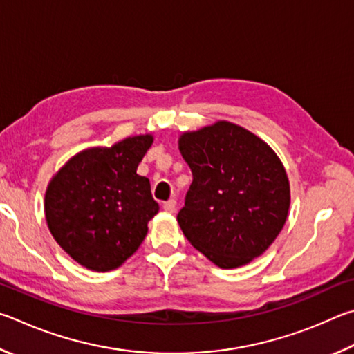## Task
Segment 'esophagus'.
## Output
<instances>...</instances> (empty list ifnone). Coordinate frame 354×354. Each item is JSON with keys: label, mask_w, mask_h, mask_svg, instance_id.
<instances>
[{"label": "esophagus", "mask_w": 354, "mask_h": 354, "mask_svg": "<svg viewBox=\"0 0 354 354\" xmlns=\"http://www.w3.org/2000/svg\"><path fill=\"white\" fill-rule=\"evenodd\" d=\"M176 207H177L176 199H169V201L163 203L165 212H167V213H174V212H176Z\"/></svg>", "instance_id": "34e87169"}]
</instances>
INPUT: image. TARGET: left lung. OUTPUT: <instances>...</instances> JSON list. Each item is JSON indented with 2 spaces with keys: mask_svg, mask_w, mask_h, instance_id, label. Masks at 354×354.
<instances>
[{
  "mask_svg": "<svg viewBox=\"0 0 354 354\" xmlns=\"http://www.w3.org/2000/svg\"><path fill=\"white\" fill-rule=\"evenodd\" d=\"M178 149L193 183L177 221L194 249L222 269L263 255L289 212V180L277 153L236 124L183 133Z\"/></svg>",
  "mask_w": 354,
  "mask_h": 354,
  "instance_id": "1",
  "label": "left lung"
}]
</instances>
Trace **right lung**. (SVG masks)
<instances>
[{
  "label": "right lung",
  "mask_w": 354,
  "mask_h": 354,
  "mask_svg": "<svg viewBox=\"0 0 354 354\" xmlns=\"http://www.w3.org/2000/svg\"><path fill=\"white\" fill-rule=\"evenodd\" d=\"M152 135L93 147L55 174L45 196L49 232L80 266L109 272L138 250L158 213L149 178L136 174Z\"/></svg>",
  "instance_id": "add662e5"
}]
</instances>
